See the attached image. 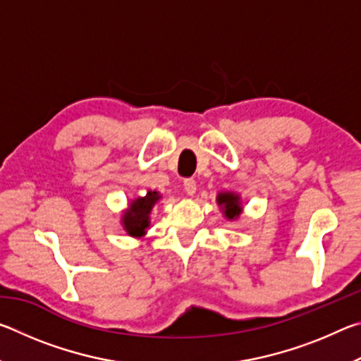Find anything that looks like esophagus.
I'll list each match as a JSON object with an SVG mask.
<instances>
[{"label": "esophagus", "instance_id": "34e87169", "mask_svg": "<svg viewBox=\"0 0 361 361\" xmlns=\"http://www.w3.org/2000/svg\"><path fill=\"white\" fill-rule=\"evenodd\" d=\"M183 188H185L186 194L192 195L195 192V189H197V185H195V180L194 178H186L185 181H183Z\"/></svg>", "mask_w": 361, "mask_h": 361}]
</instances>
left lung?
Here are the masks:
<instances>
[{
    "label": "left lung",
    "instance_id": "obj_1",
    "mask_svg": "<svg viewBox=\"0 0 361 361\" xmlns=\"http://www.w3.org/2000/svg\"><path fill=\"white\" fill-rule=\"evenodd\" d=\"M218 204L223 205L224 215L229 219L237 218L240 215V205H239V197L232 192H223L218 195Z\"/></svg>",
    "mask_w": 361,
    "mask_h": 361
}]
</instances>
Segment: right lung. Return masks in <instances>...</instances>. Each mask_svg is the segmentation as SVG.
Wrapping results in <instances>:
<instances>
[{"label": "right lung", "mask_w": 361, "mask_h": 361, "mask_svg": "<svg viewBox=\"0 0 361 361\" xmlns=\"http://www.w3.org/2000/svg\"><path fill=\"white\" fill-rule=\"evenodd\" d=\"M161 195L156 191H148L143 197H138L130 204V209L124 213L122 224L130 235L140 237L145 234V229L149 226V212Z\"/></svg>", "instance_id": "obj_1"}]
</instances>
